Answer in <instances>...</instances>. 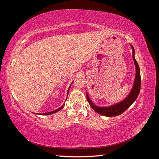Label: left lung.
I'll return each mask as SVG.
<instances>
[{
	"label": "left lung",
	"mask_w": 159,
	"mask_h": 159,
	"mask_svg": "<svg viewBox=\"0 0 159 159\" xmlns=\"http://www.w3.org/2000/svg\"><path fill=\"white\" fill-rule=\"evenodd\" d=\"M132 50H133V59L134 60V65H135L136 68V76L135 80H134V83L133 85V88L130 92L129 95L125 99L123 102L120 103L112 105L110 107H98L95 105L93 102L89 99V96L88 93H86V97H87V100L88 103H89L90 106L91 107L93 110H95L96 112L98 113L100 115H104V116L107 117H114L117 116V115L123 113L125 111L131 106L133 103L136 100L138 95L139 94L141 90V74H140V68L137 64V62L134 58V48L132 45H131Z\"/></svg>",
	"instance_id": "8db88e82"
}]
</instances>
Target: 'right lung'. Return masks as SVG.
<instances>
[{
    "label": "right lung",
    "instance_id": "add662e5",
    "mask_svg": "<svg viewBox=\"0 0 159 159\" xmlns=\"http://www.w3.org/2000/svg\"><path fill=\"white\" fill-rule=\"evenodd\" d=\"M70 87H71V85H70ZM70 88H69V89H70ZM69 89H68V91H69ZM64 105H62V106H61V107L58 108V109H56V110L52 111H50V112H48V113H43V114H40V115H50V114H52V113H56V112H57V111H59L60 110H61L62 108H63V107H64Z\"/></svg>",
    "mask_w": 159,
    "mask_h": 159
}]
</instances>
